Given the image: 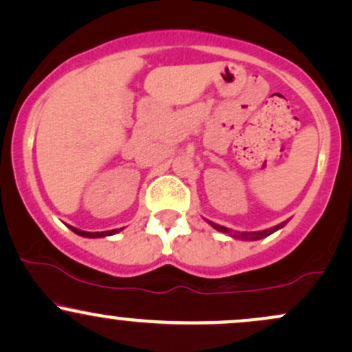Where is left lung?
Listing matches in <instances>:
<instances>
[{
  "instance_id": "1",
  "label": "left lung",
  "mask_w": 352,
  "mask_h": 352,
  "mask_svg": "<svg viewBox=\"0 0 352 352\" xmlns=\"http://www.w3.org/2000/svg\"><path fill=\"white\" fill-rule=\"evenodd\" d=\"M210 225H212L213 228L215 230H218V232H221V233H228L230 236L232 238H238V240H261V238H265V236H268V235H272V233H274L276 232V230H280V228H283L285 227V223H280V225H276V227H273V228H268V230H261V232H250V233H246V232H233V230H230V228H227V227H221V225H217V223H213V221H210V220H207Z\"/></svg>"
}]
</instances>
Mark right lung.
<instances>
[{"label":"right lung","instance_id":"add662e5","mask_svg":"<svg viewBox=\"0 0 352 352\" xmlns=\"http://www.w3.org/2000/svg\"><path fill=\"white\" fill-rule=\"evenodd\" d=\"M72 232L76 233V235L79 236H86V238H102V236H111V235H116V233H119L122 228H117V230H107V232H84V230H78L74 227H69Z\"/></svg>","mask_w":352,"mask_h":352}]
</instances>
